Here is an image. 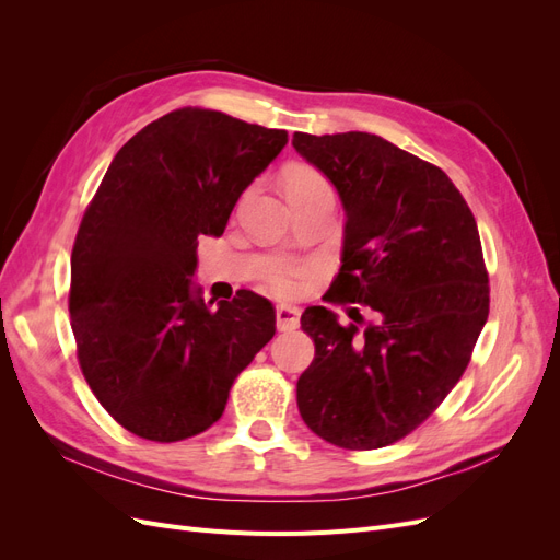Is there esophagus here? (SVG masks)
Masks as SVG:
<instances>
[{
  "label": "esophagus",
  "mask_w": 560,
  "mask_h": 560,
  "mask_svg": "<svg viewBox=\"0 0 560 560\" xmlns=\"http://www.w3.org/2000/svg\"><path fill=\"white\" fill-rule=\"evenodd\" d=\"M299 317H301V311L296 306H287V303H280V306L276 308V322H278L280 331L296 329Z\"/></svg>",
  "instance_id": "esophagus-1"
}]
</instances>
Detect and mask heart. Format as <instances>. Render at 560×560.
Returning <instances> with one entry per match:
<instances>
[{
  "label": "heart",
  "mask_w": 560,
  "mask_h": 560,
  "mask_svg": "<svg viewBox=\"0 0 560 560\" xmlns=\"http://www.w3.org/2000/svg\"><path fill=\"white\" fill-rule=\"evenodd\" d=\"M322 184H327V182L313 171H294L290 175V184L287 186H290V191H292V189H306V186H322ZM299 276H301V268L294 264H287V261H278L268 268V280L273 282L278 290H292L294 280Z\"/></svg>",
  "instance_id": "obj_1"
}]
</instances>
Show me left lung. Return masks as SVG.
I'll use <instances>...</instances> for the list:
<instances>
[{"label":"left lung","mask_w":560,"mask_h":560,"mask_svg":"<svg viewBox=\"0 0 560 560\" xmlns=\"http://www.w3.org/2000/svg\"><path fill=\"white\" fill-rule=\"evenodd\" d=\"M292 144L346 210L327 301L374 313L364 329L325 306L301 315L315 358L299 413L334 446L383 448L428 420L469 364L490 303L479 229L442 167L378 135L294 132Z\"/></svg>","instance_id":"left-lung-1"}]
</instances>
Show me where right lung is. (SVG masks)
I'll use <instances>...</instances> for the list:
<instances>
[{"instance_id":"1","label":"right lung","mask_w":560,"mask_h":560,"mask_svg":"<svg viewBox=\"0 0 560 560\" xmlns=\"http://www.w3.org/2000/svg\"><path fill=\"white\" fill-rule=\"evenodd\" d=\"M284 144V130L184 107L132 135L107 167L74 241L70 315L83 376L128 432L161 444L206 432L273 338L268 299L206 301L194 276L200 235L224 233Z\"/></svg>"}]
</instances>
